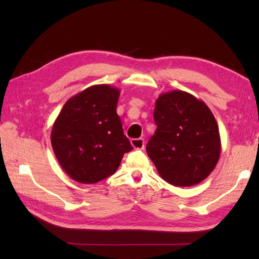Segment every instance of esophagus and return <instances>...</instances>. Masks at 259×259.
Listing matches in <instances>:
<instances>
[{"mask_svg":"<svg viewBox=\"0 0 259 259\" xmlns=\"http://www.w3.org/2000/svg\"><path fill=\"white\" fill-rule=\"evenodd\" d=\"M131 146H133L135 149H144V148H145V140L142 138L131 139Z\"/></svg>","mask_w":259,"mask_h":259,"instance_id":"esophagus-1","label":"esophagus"}]
</instances>
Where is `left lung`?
Segmentation results:
<instances>
[{"label": "left lung", "mask_w": 259, "mask_h": 259, "mask_svg": "<svg viewBox=\"0 0 259 259\" xmlns=\"http://www.w3.org/2000/svg\"><path fill=\"white\" fill-rule=\"evenodd\" d=\"M157 130L147 144V153L160 177L178 187L205 180L221 157L217 121L202 100L190 93H161L155 104Z\"/></svg>", "instance_id": "1"}]
</instances>
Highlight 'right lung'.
Returning a JSON list of instances; mask_svg holds the SVG:
<instances>
[{
  "instance_id": "right-lung-1",
  "label": "right lung",
  "mask_w": 259,
  "mask_h": 259,
  "mask_svg": "<svg viewBox=\"0 0 259 259\" xmlns=\"http://www.w3.org/2000/svg\"><path fill=\"white\" fill-rule=\"evenodd\" d=\"M119 96L115 87L91 85L70 98L54 121V155L78 183L96 184L113 175L124 153L133 150L117 114Z\"/></svg>"
}]
</instances>
